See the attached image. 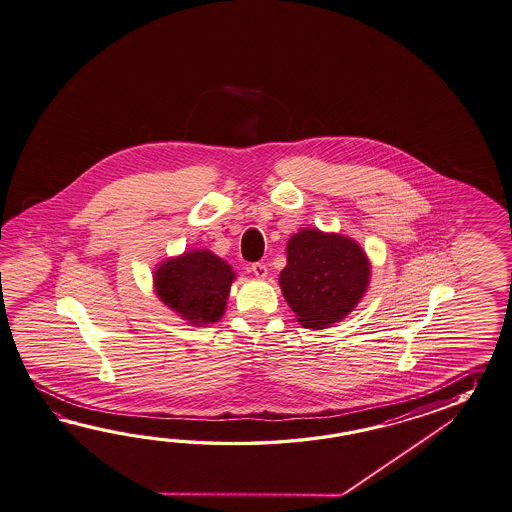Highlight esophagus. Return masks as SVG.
Here are the masks:
<instances>
[{"label":"esophagus","mask_w":512,"mask_h":512,"mask_svg":"<svg viewBox=\"0 0 512 512\" xmlns=\"http://www.w3.org/2000/svg\"><path fill=\"white\" fill-rule=\"evenodd\" d=\"M250 271L254 276H258V278H265L267 276V265L265 263H252L250 265Z\"/></svg>","instance_id":"obj_1"}]
</instances>
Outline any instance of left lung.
Wrapping results in <instances>:
<instances>
[{
  "mask_svg": "<svg viewBox=\"0 0 512 512\" xmlns=\"http://www.w3.org/2000/svg\"><path fill=\"white\" fill-rule=\"evenodd\" d=\"M369 276V260L357 243L311 228L289 239L280 287L298 322L322 330L354 309Z\"/></svg>",
  "mask_w": 512,
  "mask_h": 512,
  "instance_id": "8db88e82",
  "label": "left lung"
}]
</instances>
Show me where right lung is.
<instances>
[{"label":"right lung","mask_w":512,"mask_h":512,"mask_svg":"<svg viewBox=\"0 0 512 512\" xmlns=\"http://www.w3.org/2000/svg\"><path fill=\"white\" fill-rule=\"evenodd\" d=\"M234 271L208 250H193L156 271V293L186 321L197 326L217 322L225 313Z\"/></svg>","instance_id":"1"}]
</instances>
